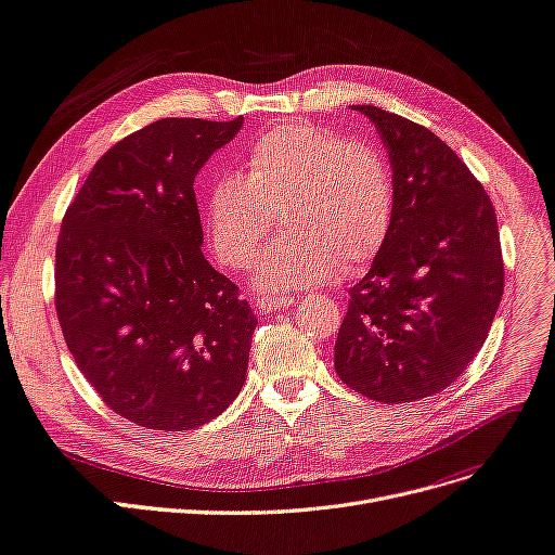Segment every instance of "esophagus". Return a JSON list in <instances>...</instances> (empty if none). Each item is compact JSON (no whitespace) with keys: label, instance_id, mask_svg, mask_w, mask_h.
Wrapping results in <instances>:
<instances>
[{"label":"esophagus","instance_id":"1","mask_svg":"<svg viewBox=\"0 0 555 555\" xmlns=\"http://www.w3.org/2000/svg\"><path fill=\"white\" fill-rule=\"evenodd\" d=\"M297 299L295 297H256L254 299V308L262 310V312H272V310H281L293 306Z\"/></svg>","mask_w":555,"mask_h":555}]
</instances>
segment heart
Returning <instances> with one entry per match:
<instances>
[{
  "label": "heart",
  "mask_w": 555,
  "mask_h": 555,
  "mask_svg": "<svg viewBox=\"0 0 555 555\" xmlns=\"http://www.w3.org/2000/svg\"><path fill=\"white\" fill-rule=\"evenodd\" d=\"M281 210L283 231L254 270L256 291L295 293L367 264L392 227L395 183L385 154L312 125L258 135L245 175L208 185L204 222L218 258L233 270L254 260Z\"/></svg>",
  "instance_id": "obj_1"
}]
</instances>
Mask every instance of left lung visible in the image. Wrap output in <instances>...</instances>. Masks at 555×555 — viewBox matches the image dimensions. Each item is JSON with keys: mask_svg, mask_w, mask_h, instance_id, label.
<instances>
[{"mask_svg": "<svg viewBox=\"0 0 555 555\" xmlns=\"http://www.w3.org/2000/svg\"><path fill=\"white\" fill-rule=\"evenodd\" d=\"M395 215L370 272L349 291L335 372L383 403L438 395L483 347L503 295L496 215L469 167L436 133L378 106Z\"/></svg>", "mask_w": 555, "mask_h": 555, "instance_id": "obj_1", "label": "left lung"}]
</instances>
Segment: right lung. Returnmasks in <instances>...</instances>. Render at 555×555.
Instances as JSON below:
<instances>
[{"mask_svg":"<svg viewBox=\"0 0 555 555\" xmlns=\"http://www.w3.org/2000/svg\"><path fill=\"white\" fill-rule=\"evenodd\" d=\"M243 117H165L111 147L69 204L56 312L77 367L113 413L190 430L243 390L258 324L206 260L192 183Z\"/></svg>","mask_w":555,"mask_h":555,"instance_id":"obj_1","label":"right lung"}]
</instances>
